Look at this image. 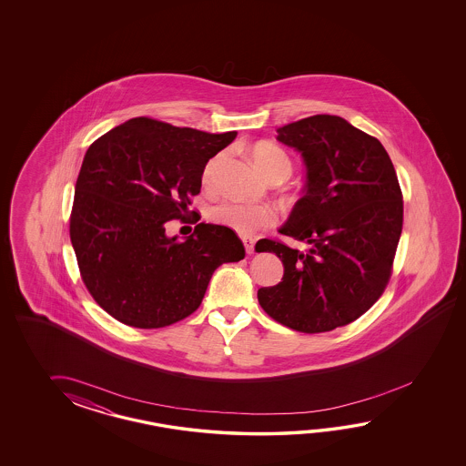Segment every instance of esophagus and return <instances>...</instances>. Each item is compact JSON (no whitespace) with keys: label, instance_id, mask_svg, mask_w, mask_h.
<instances>
[{"label":"esophagus","instance_id":"esophagus-1","mask_svg":"<svg viewBox=\"0 0 466 466\" xmlns=\"http://www.w3.org/2000/svg\"><path fill=\"white\" fill-rule=\"evenodd\" d=\"M243 245H245L248 255H253V253H255V239H253V238H243Z\"/></svg>","mask_w":466,"mask_h":466}]
</instances>
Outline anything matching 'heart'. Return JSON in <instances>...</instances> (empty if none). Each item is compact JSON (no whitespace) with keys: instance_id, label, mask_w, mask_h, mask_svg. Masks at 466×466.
I'll return each instance as SVG.
<instances>
[{"instance_id":"1","label":"heart","mask_w":466,"mask_h":466,"mask_svg":"<svg viewBox=\"0 0 466 466\" xmlns=\"http://www.w3.org/2000/svg\"><path fill=\"white\" fill-rule=\"evenodd\" d=\"M251 157L258 169L267 177V179L275 177L288 178L291 173V161L288 158L287 153L273 143H259L251 149ZM223 158L225 155L209 159L207 168L203 171V181L207 185L213 183ZM211 219L225 228L233 229L238 235L249 237L257 233L258 229L271 227L277 221V213L267 205H253L237 199H227L211 209Z\"/></svg>"}]
</instances>
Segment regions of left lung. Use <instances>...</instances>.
Returning <instances> with one entry per match:
<instances>
[{
	"label": "left lung",
	"mask_w": 466,
	"mask_h": 466,
	"mask_svg": "<svg viewBox=\"0 0 466 466\" xmlns=\"http://www.w3.org/2000/svg\"><path fill=\"white\" fill-rule=\"evenodd\" d=\"M277 131L307 167L305 195L279 233L309 248L258 241V253H275L285 267L278 285L258 289V301L291 329L331 331L361 317L387 288L403 227L401 189L387 149L347 119L315 115Z\"/></svg>",
	"instance_id": "left-lung-1"
}]
</instances>
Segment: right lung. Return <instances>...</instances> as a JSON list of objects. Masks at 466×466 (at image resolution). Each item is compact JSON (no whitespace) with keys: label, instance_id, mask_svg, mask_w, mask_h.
I'll return each mask as SVG.
<instances>
[{"label":"right lung","instance_id":"obj_1","mask_svg":"<svg viewBox=\"0 0 466 466\" xmlns=\"http://www.w3.org/2000/svg\"><path fill=\"white\" fill-rule=\"evenodd\" d=\"M235 138L237 131L139 116L89 147L75 188L71 245L83 283L111 317L147 329L173 325L201 305L219 265L245 258L233 229L199 223L179 241L165 227L185 218L209 158Z\"/></svg>","mask_w":466,"mask_h":466}]
</instances>
